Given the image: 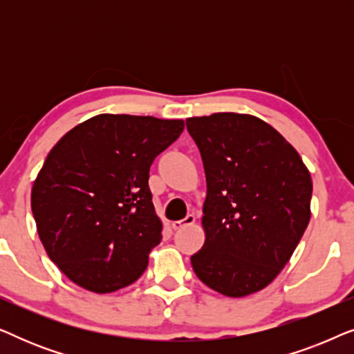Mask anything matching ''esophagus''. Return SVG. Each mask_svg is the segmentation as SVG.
Segmentation results:
<instances>
[{"mask_svg":"<svg viewBox=\"0 0 354 354\" xmlns=\"http://www.w3.org/2000/svg\"><path fill=\"white\" fill-rule=\"evenodd\" d=\"M195 214H188L185 219H182V221H174L172 222V229L174 230H180V229H183V227H187V225H192V224H195Z\"/></svg>","mask_w":354,"mask_h":354,"instance_id":"1","label":"esophagus"}]
</instances>
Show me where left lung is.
<instances>
[{"label": "left lung", "mask_w": 354, "mask_h": 354, "mask_svg": "<svg viewBox=\"0 0 354 354\" xmlns=\"http://www.w3.org/2000/svg\"><path fill=\"white\" fill-rule=\"evenodd\" d=\"M206 174V241L192 266L227 297L269 285L292 258L311 217L313 182L292 145L258 118L187 119Z\"/></svg>", "instance_id": "obj_1"}]
</instances>
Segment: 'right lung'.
<instances>
[{"instance_id": "right-lung-1", "label": "right lung", "mask_w": 354, "mask_h": 354, "mask_svg": "<svg viewBox=\"0 0 354 354\" xmlns=\"http://www.w3.org/2000/svg\"><path fill=\"white\" fill-rule=\"evenodd\" d=\"M183 120L100 114L55 145L32 188V212L48 256L95 293L133 283L162 239L148 187L158 154Z\"/></svg>"}]
</instances>
